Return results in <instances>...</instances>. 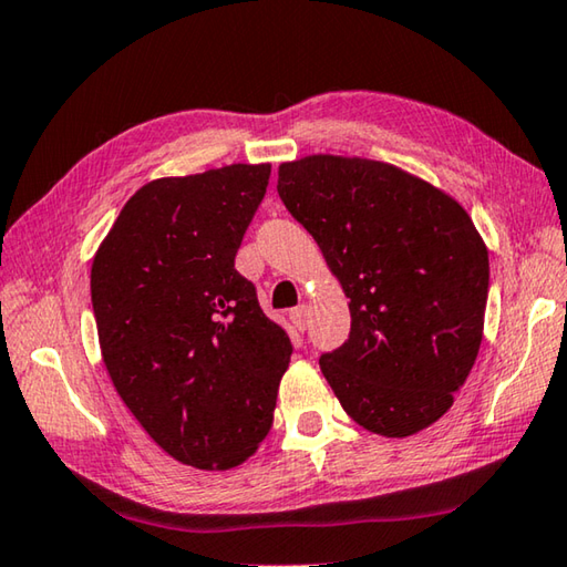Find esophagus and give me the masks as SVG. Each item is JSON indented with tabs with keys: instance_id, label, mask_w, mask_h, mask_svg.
I'll return each instance as SVG.
<instances>
[{
	"instance_id": "esophagus-1",
	"label": "esophagus",
	"mask_w": 567,
	"mask_h": 567,
	"mask_svg": "<svg viewBox=\"0 0 567 567\" xmlns=\"http://www.w3.org/2000/svg\"><path fill=\"white\" fill-rule=\"evenodd\" d=\"M290 322L292 327L297 329V332H305L307 329V322H310V310L307 307H295V310H290Z\"/></svg>"
}]
</instances>
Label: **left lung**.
Wrapping results in <instances>:
<instances>
[{
  "label": "left lung",
  "mask_w": 567,
  "mask_h": 567,
  "mask_svg": "<svg viewBox=\"0 0 567 567\" xmlns=\"http://www.w3.org/2000/svg\"><path fill=\"white\" fill-rule=\"evenodd\" d=\"M277 176L349 297V339L319 357L339 404L386 439L431 426L483 339L488 250L476 225L451 195L382 161L319 153Z\"/></svg>",
  "instance_id": "8db88e82"
}]
</instances>
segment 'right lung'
I'll return each instance as SVG.
<instances>
[{"mask_svg": "<svg viewBox=\"0 0 567 567\" xmlns=\"http://www.w3.org/2000/svg\"><path fill=\"white\" fill-rule=\"evenodd\" d=\"M267 181L270 163L151 181L123 205L91 265L111 382L185 466H240L272 426L292 344L235 270Z\"/></svg>", "mask_w": 567, "mask_h": 567, "instance_id": "right-lung-1", "label": "right lung"}]
</instances>
